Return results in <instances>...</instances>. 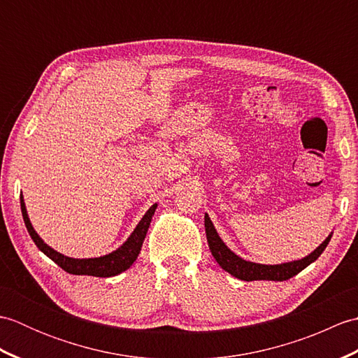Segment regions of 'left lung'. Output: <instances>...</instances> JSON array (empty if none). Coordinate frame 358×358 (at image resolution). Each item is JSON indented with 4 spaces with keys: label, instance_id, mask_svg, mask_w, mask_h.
Listing matches in <instances>:
<instances>
[{
    "label": "left lung",
    "instance_id": "8db88e82",
    "mask_svg": "<svg viewBox=\"0 0 358 358\" xmlns=\"http://www.w3.org/2000/svg\"><path fill=\"white\" fill-rule=\"evenodd\" d=\"M204 229H206L208 245L212 255L215 258V262L222 266L226 272H229L231 275L245 281H254V280L285 281V280L292 278L294 275H296V273L308 268L310 263H314L317 258L322 255L326 246L329 245L331 237H332V232H331L320 246L314 249L309 255L300 258V260L286 262L280 264H262V263L248 262L245 258H241L235 252H232V250L224 245V241L220 238L215 226L210 222L208 214H204Z\"/></svg>",
    "mask_w": 358,
    "mask_h": 358
}]
</instances>
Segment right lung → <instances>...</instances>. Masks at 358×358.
I'll list each match as a JSON object with an SVG mask.
<instances>
[{
  "instance_id": "1",
  "label": "right lung",
  "mask_w": 358,
  "mask_h": 358,
  "mask_svg": "<svg viewBox=\"0 0 358 358\" xmlns=\"http://www.w3.org/2000/svg\"><path fill=\"white\" fill-rule=\"evenodd\" d=\"M21 200V212L22 218H24V224L29 231V235L32 237L34 243L41 250L44 255H48L50 260L55 262L59 268L64 269L66 272L73 273V275H92V277H113L118 275V273L127 271L134 262L138 257L144 237H146L148 229L152 222V215L155 214L157 203L152 204L146 214L143 215L140 223L136 224L134 232L129 235V238L121 245L118 249L112 250V252L101 255V257H94V258H73L59 254L58 250L45 245L44 240L36 234L34 229L32 223H30V218L27 215L26 203L22 195L20 196Z\"/></svg>"
}]
</instances>
